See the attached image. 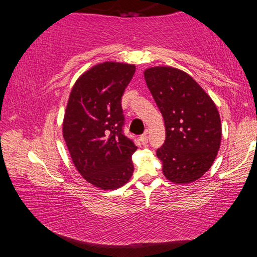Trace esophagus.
Wrapping results in <instances>:
<instances>
[{"label": "esophagus", "instance_id": "1", "mask_svg": "<svg viewBox=\"0 0 257 257\" xmlns=\"http://www.w3.org/2000/svg\"><path fill=\"white\" fill-rule=\"evenodd\" d=\"M141 141H142L143 144H146V143L149 142V134H147V132H145V134L142 135Z\"/></svg>", "mask_w": 257, "mask_h": 257}]
</instances>
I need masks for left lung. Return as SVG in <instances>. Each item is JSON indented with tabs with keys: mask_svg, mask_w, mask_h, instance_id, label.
<instances>
[{
	"mask_svg": "<svg viewBox=\"0 0 257 257\" xmlns=\"http://www.w3.org/2000/svg\"><path fill=\"white\" fill-rule=\"evenodd\" d=\"M144 77L167 132L156 152L163 175L178 185L196 181L211 168L221 145L222 128L215 103L180 69L151 67Z\"/></svg>",
	"mask_w": 257,
	"mask_h": 257,
	"instance_id": "1",
	"label": "left lung"
}]
</instances>
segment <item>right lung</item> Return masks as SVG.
I'll use <instances>...</instances> for the list:
<instances>
[{
	"instance_id": "obj_1",
	"label": "right lung",
	"mask_w": 257,
	"mask_h": 257,
	"mask_svg": "<svg viewBox=\"0 0 257 257\" xmlns=\"http://www.w3.org/2000/svg\"><path fill=\"white\" fill-rule=\"evenodd\" d=\"M135 64L105 61L76 80L64 111L62 135L77 171L94 187L114 190L134 173L137 147L122 134L121 96Z\"/></svg>"
}]
</instances>
